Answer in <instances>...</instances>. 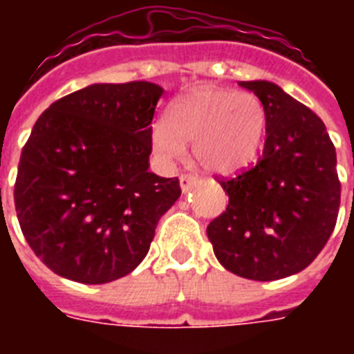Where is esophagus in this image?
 <instances>
[{"label": "esophagus", "instance_id": "esophagus-1", "mask_svg": "<svg viewBox=\"0 0 354 354\" xmlns=\"http://www.w3.org/2000/svg\"><path fill=\"white\" fill-rule=\"evenodd\" d=\"M198 183V176H194V174H182L180 176V187H182L183 193H187L189 189H193V185Z\"/></svg>", "mask_w": 354, "mask_h": 354}]
</instances>
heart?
<instances>
[{"label":"heart","mask_w":354,"mask_h":354,"mask_svg":"<svg viewBox=\"0 0 354 354\" xmlns=\"http://www.w3.org/2000/svg\"><path fill=\"white\" fill-rule=\"evenodd\" d=\"M266 133V110L250 91L204 88L172 102L169 119L150 128L154 150L178 160L193 145L194 160L215 174L241 171L257 156Z\"/></svg>","instance_id":"b5f03b06"}]
</instances>
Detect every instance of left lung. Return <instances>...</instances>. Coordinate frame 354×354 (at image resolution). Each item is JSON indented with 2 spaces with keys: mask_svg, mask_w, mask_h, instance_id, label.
<instances>
[{
  "mask_svg": "<svg viewBox=\"0 0 354 354\" xmlns=\"http://www.w3.org/2000/svg\"><path fill=\"white\" fill-rule=\"evenodd\" d=\"M266 110V141L257 163L218 180L226 211L207 226L218 263L253 281L301 272L336 226L340 180L324 121L268 80L239 82Z\"/></svg>",
  "mask_w": 354,
  "mask_h": 354,
  "instance_id": "8db88e82",
  "label": "left lung"
}]
</instances>
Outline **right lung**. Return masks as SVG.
<instances>
[{"mask_svg":"<svg viewBox=\"0 0 354 354\" xmlns=\"http://www.w3.org/2000/svg\"><path fill=\"white\" fill-rule=\"evenodd\" d=\"M163 88L91 84L58 99L19 158L14 205L36 257L66 279L102 285L130 274L180 198L178 178L149 172L150 122Z\"/></svg>","mask_w":354,"mask_h":354,"instance_id":"right-lung-1","label":"right lung"}]
</instances>
